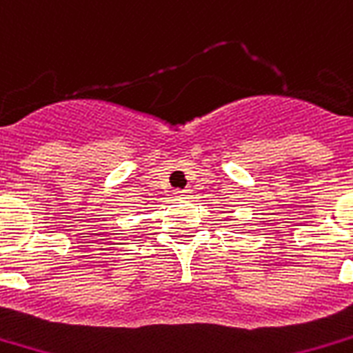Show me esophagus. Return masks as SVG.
Returning a JSON list of instances; mask_svg holds the SVG:
<instances>
[{
	"label": "esophagus",
	"instance_id": "1",
	"mask_svg": "<svg viewBox=\"0 0 353 353\" xmlns=\"http://www.w3.org/2000/svg\"><path fill=\"white\" fill-rule=\"evenodd\" d=\"M188 192H190V190H188V188H177V190H174V194L176 196H188Z\"/></svg>",
	"mask_w": 353,
	"mask_h": 353
}]
</instances>
